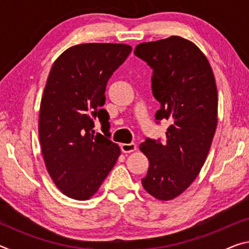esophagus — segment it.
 <instances>
[{"label": "esophagus", "instance_id": "esophagus-1", "mask_svg": "<svg viewBox=\"0 0 249 249\" xmlns=\"http://www.w3.org/2000/svg\"><path fill=\"white\" fill-rule=\"evenodd\" d=\"M137 148V146L135 142H129V144H122L121 145V149L123 153H132V151H135Z\"/></svg>", "mask_w": 249, "mask_h": 249}]
</instances>
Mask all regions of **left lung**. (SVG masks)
Returning a JSON list of instances; mask_svg holds the SVG:
<instances>
[{"label": "left lung", "instance_id": "8db88e82", "mask_svg": "<svg viewBox=\"0 0 249 249\" xmlns=\"http://www.w3.org/2000/svg\"><path fill=\"white\" fill-rule=\"evenodd\" d=\"M134 53L153 69L156 121L171 123L166 142L146 138L140 146L149 160L142 183L156 199L172 200L190 187L209 154L217 125L215 79L203 53L182 37L140 44Z\"/></svg>", "mask_w": 249, "mask_h": 249}]
</instances>
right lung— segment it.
<instances>
[{
  "instance_id": "right-lung-1",
  "label": "right lung",
  "mask_w": 249,
  "mask_h": 249,
  "mask_svg": "<svg viewBox=\"0 0 249 249\" xmlns=\"http://www.w3.org/2000/svg\"><path fill=\"white\" fill-rule=\"evenodd\" d=\"M132 52L124 44H81L67 49L50 69L40 102L38 133L45 165L65 196L88 200L121 155L102 108L113 72ZM99 118L104 135L95 134Z\"/></svg>"
}]
</instances>
